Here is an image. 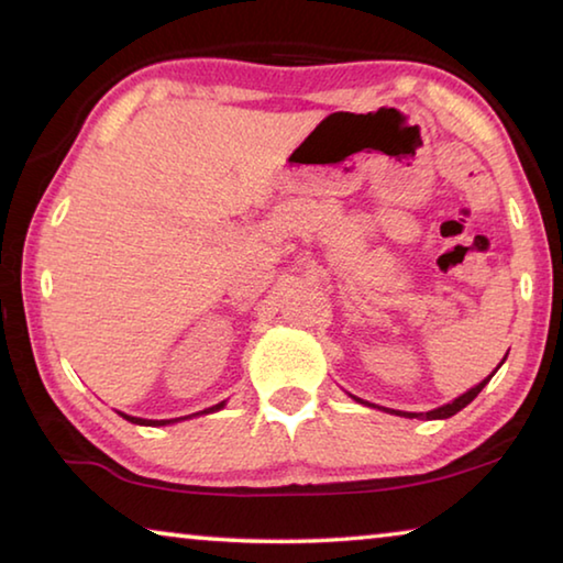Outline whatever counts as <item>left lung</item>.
I'll use <instances>...</instances> for the list:
<instances>
[{
  "mask_svg": "<svg viewBox=\"0 0 563 563\" xmlns=\"http://www.w3.org/2000/svg\"><path fill=\"white\" fill-rule=\"evenodd\" d=\"M504 360H507V357H504ZM504 360H501V362H504ZM501 362H499V367H501ZM499 367H497V369H499ZM497 369H494V373H497ZM494 373H492L487 379H482L479 385H474L472 389H466L464 395H460V397H456V399H452V402H446V405L437 407V409H430V412H424V415H417V412H399V409H387V412L399 415V417H409V419H412V417H427V419H446V417L456 415V412H460V409H464L466 405H470L472 399L482 393L484 385H487L489 379L494 377ZM350 397L355 399V402H360V405H367V402H362V399H360V397H355V395H350ZM369 407H375V405H369Z\"/></svg>",
  "mask_w": 563,
  "mask_h": 563,
  "instance_id": "left-lung-1",
  "label": "left lung"
}]
</instances>
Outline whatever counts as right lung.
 Masks as SVG:
<instances>
[{
    "label": "right lung",
    "instance_id": "right-lung-1",
    "mask_svg": "<svg viewBox=\"0 0 563 563\" xmlns=\"http://www.w3.org/2000/svg\"><path fill=\"white\" fill-rule=\"evenodd\" d=\"M225 402H218V405H213V407H208V409H203V412H196V415H208V412H218V409H221ZM123 419H129V422H133V424H144V427H164V424H174V422H178V419H188V417H194V415H188V417H178V419H141V417H131V415H123V412H119Z\"/></svg>",
    "mask_w": 563,
    "mask_h": 563
}]
</instances>
